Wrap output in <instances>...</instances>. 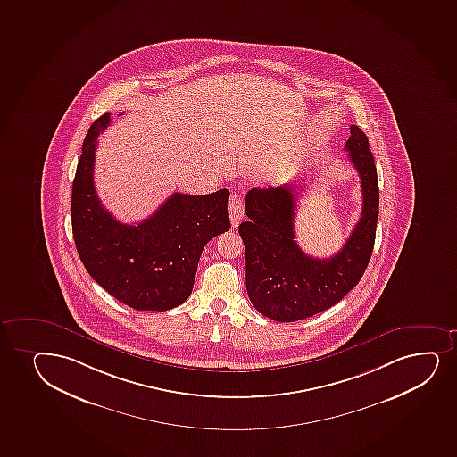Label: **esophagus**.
Returning <instances> with one entry per match:
<instances>
[{"label":"esophagus","mask_w":457,"mask_h":457,"mask_svg":"<svg viewBox=\"0 0 457 457\" xmlns=\"http://www.w3.org/2000/svg\"><path fill=\"white\" fill-rule=\"evenodd\" d=\"M244 213H245V210H244V201H242L239 195H233V196H231L230 204H228V216H230L231 227H233V228L239 226V222H241L242 218H244Z\"/></svg>","instance_id":"34e87169"}]
</instances>
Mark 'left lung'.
Segmentation results:
<instances>
[{"instance_id":"left-lung-1","label":"left lung","mask_w":457,"mask_h":457,"mask_svg":"<svg viewBox=\"0 0 457 457\" xmlns=\"http://www.w3.org/2000/svg\"><path fill=\"white\" fill-rule=\"evenodd\" d=\"M361 179V218L336 256H308L295 242L299 186L252 189L248 220L239 226L245 245V284L253 306L271 320L289 323L338 303L360 282L372 256L379 212L377 168L368 136L357 125L345 146Z\"/></svg>"}]
</instances>
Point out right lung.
Here are the masks:
<instances>
[{"instance_id":"obj_1","label":"right lung","mask_w":457,"mask_h":457,"mask_svg":"<svg viewBox=\"0 0 457 457\" xmlns=\"http://www.w3.org/2000/svg\"><path fill=\"white\" fill-rule=\"evenodd\" d=\"M110 116L89 126L82 145L71 192L74 244L89 276L119 302L138 311L172 310L192 293L205 244L230 228V192H175L140 224H121L102 205L93 181L97 137Z\"/></svg>"}]
</instances>
